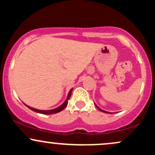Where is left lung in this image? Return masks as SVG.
Wrapping results in <instances>:
<instances>
[{"instance_id": "1", "label": "left lung", "mask_w": 155, "mask_h": 155, "mask_svg": "<svg viewBox=\"0 0 155 155\" xmlns=\"http://www.w3.org/2000/svg\"><path fill=\"white\" fill-rule=\"evenodd\" d=\"M95 106H96V107H97V108H98V109H99V110H100V111H103V112H105V113H108V114H111V113H110V112H108V111H104V110H102V109H101V108H99V107H98V106H97V105H96V104H95Z\"/></svg>"}]
</instances>
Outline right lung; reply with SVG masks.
<instances>
[{"label":"right lung","mask_w":155,"mask_h":155,"mask_svg":"<svg viewBox=\"0 0 155 155\" xmlns=\"http://www.w3.org/2000/svg\"><path fill=\"white\" fill-rule=\"evenodd\" d=\"M72 90H73V89H71V90L70 91H69L68 94L67 98H66V100L65 101V102H64L63 104L61 105V106H60L59 107H58V108H54V109H51V110H39V109H36V108H32V107H31V106H28V105H26V104H24L27 107L29 108L30 109L32 110V111H35V112H37V113H39V114H52L58 113V112L63 111L64 108H65L67 106L68 102V100H69V99H70V97H71V95Z\"/></svg>","instance_id":"right-lung-1"}]
</instances>
